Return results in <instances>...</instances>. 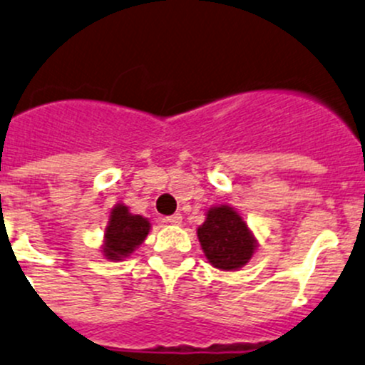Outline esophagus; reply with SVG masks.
<instances>
[{
	"instance_id": "34e87169",
	"label": "esophagus",
	"mask_w": 365,
	"mask_h": 365,
	"mask_svg": "<svg viewBox=\"0 0 365 365\" xmlns=\"http://www.w3.org/2000/svg\"><path fill=\"white\" fill-rule=\"evenodd\" d=\"M165 222H168V225H181L182 222V215L181 214H172V215H167L165 217Z\"/></svg>"
}]
</instances>
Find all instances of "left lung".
<instances>
[{
  "label": "left lung",
  "instance_id": "obj_1",
  "mask_svg": "<svg viewBox=\"0 0 365 365\" xmlns=\"http://www.w3.org/2000/svg\"><path fill=\"white\" fill-rule=\"evenodd\" d=\"M198 240L212 266L219 269H238L249 262L256 240L245 221L228 205L214 207L198 228Z\"/></svg>",
  "mask_w": 365,
  "mask_h": 365
}]
</instances>
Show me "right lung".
Wrapping results in <instances>:
<instances>
[{
  "instance_id": "1",
  "label": "right lung",
  "mask_w": 365,
  "mask_h": 365,
  "mask_svg": "<svg viewBox=\"0 0 365 365\" xmlns=\"http://www.w3.org/2000/svg\"><path fill=\"white\" fill-rule=\"evenodd\" d=\"M150 233V221L140 215L128 212V207L116 205L109 215V225L106 228L104 256L108 259L120 261L127 257L144 242Z\"/></svg>"
}]
</instances>
